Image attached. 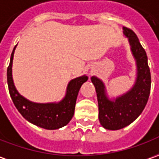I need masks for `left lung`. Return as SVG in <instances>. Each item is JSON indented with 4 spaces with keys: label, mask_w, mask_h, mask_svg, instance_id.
<instances>
[{
    "label": "left lung",
    "mask_w": 159,
    "mask_h": 159,
    "mask_svg": "<svg viewBox=\"0 0 159 159\" xmlns=\"http://www.w3.org/2000/svg\"><path fill=\"white\" fill-rule=\"evenodd\" d=\"M123 30L136 61L134 86L127 93L111 100L107 97L104 82L95 76L91 78L97 93L99 122L103 127L112 131L127 126L141 114L148 101L152 83L147 55L139 38L132 29L123 27Z\"/></svg>",
    "instance_id": "8db88e82"
}]
</instances>
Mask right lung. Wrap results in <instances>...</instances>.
<instances>
[{"label":"right lung","mask_w":159,"mask_h":159,"mask_svg":"<svg viewBox=\"0 0 159 159\" xmlns=\"http://www.w3.org/2000/svg\"><path fill=\"white\" fill-rule=\"evenodd\" d=\"M15 48L16 46L12 52L10 63L7 71L8 90L15 107L28 122L39 127L56 130L65 126L73 118L79 91L88 77L83 75L72 80L67 85L66 96L60 102L43 104L29 101L18 93L13 81L12 66Z\"/></svg>","instance_id":"right-lung-1"}]
</instances>
